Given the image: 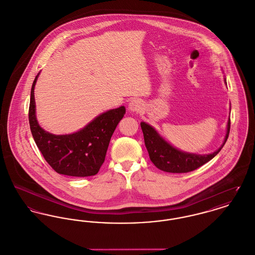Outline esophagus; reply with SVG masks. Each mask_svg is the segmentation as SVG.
Instances as JSON below:
<instances>
[{"instance_id": "obj_1", "label": "esophagus", "mask_w": 255, "mask_h": 255, "mask_svg": "<svg viewBox=\"0 0 255 255\" xmlns=\"http://www.w3.org/2000/svg\"><path fill=\"white\" fill-rule=\"evenodd\" d=\"M128 110L131 112V113H137V112H140V110H142V104L139 100L137 99H134L132 100L129 105H128Z\"/></svg>"}]
</instances>
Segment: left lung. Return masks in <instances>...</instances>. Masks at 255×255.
Returning a JSON list of instances; mask_svg holds the SVG:
<instances>
[{
    "mask_svg": "<svg viewBox=\"0 0 255 255\" xmlns=\"http://www.w3.org/2000/svg\"><path fill=\"white\" fill-rule=\"evenodd\" d=\"M224 81L226 83V79H224ZM140 127L143 133L145 147L148 151L151 162L155 165V167L167 173L179 174L196 170L202 165L212 160L221 150L229 136L230 118H228L227 121L226 135L222 144L216 151L208 154H197L182 151L167 141L151 125L142 121L140 122Z\"/></svg>",
    "mask_w": 255,
    "mask_h": 255,
    "instance_id": "obj_1",
    "label": "left lung"
}]
</instances>
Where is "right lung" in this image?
<instances>
[{
    "label": "right lung",
    "mask_w": 255,
    "mask_h": 255,
    "mask_svg": "<svg viewBox=\"0 0 255 255\" xmlns=\"http://www.w3.org/2000/svg\"><path fill=\"white\" fill-rule=\"evenodd\" d=\"M39 74L32 85L29 107L30 128L39 151L58 174L78 177L95 176L105 161L111 137L126 113L125 107L99 115L75 133L51 134L39 126L36 116L34 90Z\"/></svg>",
    "instance_id": "right-lung-1"
}]
</instances>
